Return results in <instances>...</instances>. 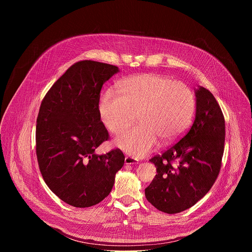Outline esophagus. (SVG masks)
<instances>
[{
  "mask_svg": "<svg viewBox=\"0 0 252 252\" xmlns=\"http://www.w3.org/2000/svg\"><path fill=\"white\" fill-rule=\"evenodd\" d=\"M125 163L126 164H137L138 163V159L131 158V157H126L125 158Z\"/></svg>",
  "mask_w": 252,
  "mask_h": 252,
  "instance_id": "34e87169",
  "label": "esophagus"
}]
</instances>
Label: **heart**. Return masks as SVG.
Segmentation results:
<instances>
[{
    "instance_id": "heart-1",
    "label": "heart",
    "mask_w": 252,
    "mask_h": 252,
    "mask_svg": "<svg viewBox=\"0 0 252 252\" xmlns=\"http://www.w3.org/2000/svg\"><path fill=\"white\" fill-rule=\"evenodd\" d=\"M117 94L105 91L98 102L102 124L118 134L129 126L135 114L139 126L124 131L115 146L134 158L153 152L161 138L170 142L181 137L190 126L195 98L191 90L168 77L145 74L123 80Z\"/></svg>"
}]
</instances>
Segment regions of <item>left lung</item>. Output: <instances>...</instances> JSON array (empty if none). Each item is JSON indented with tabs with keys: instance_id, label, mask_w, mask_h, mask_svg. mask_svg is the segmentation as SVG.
I'll return each mask as SVG.
<instances>
[{
	"instance_id": "obj_1",
	"label": "left lung",
	"mask_w": 252,
	"mask_h": 252,
	"mask_svg": "<svg viewBox=\"0 0 252 252\" xmlns=\"http://www.w3.org/2000/svg\"><path fill=\"white\" fill-rule=\"evenodd\" d=\"M194 94L196 109L190 129L161 156L150 160L158 174L146 189V197L169 214L182 212L201 199L217 181L221 166L225 122L220 106L203 87Z\"/></svg>"
}]
</instances>
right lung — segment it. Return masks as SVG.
Segmentation results:
<instances>
[{"mask_svg": "<svg viewBox=\"0 0 252 252\" xmlns=\"http://www.w3.org/2000/svg\"><path fill=\"white\" fill-rule=\"evenodd\" d=\"M118 66L81 61L66 69L45 95L35 128V150L43 178L63 201L90 207L110 194L125 163L120 150L94 154L109 132L100 121L102 85Z\"/></svg>", "mask_w": 252, "mask_h": 252, "instance_id": "obj_1", "label": "right lung"}]
</instances>
